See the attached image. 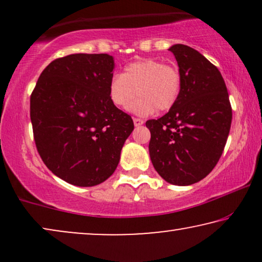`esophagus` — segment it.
Returning <instances> with one entry per match:
<instances>
[{"mask_svg":"<svg viewBox=\"0 0 262 262\" xmlns=\"http://www.w3.org/2000/svg\"><path fill=\"white\" fill-rule=\"evenodd\" d=\"M134 124L135 126H141V125L144 124V120L139 119V118H134Z\"/></svg>","mask_w":262,"mask_h":262,"instance_id":"obj_1","label":"esophagus"}]
</instances>
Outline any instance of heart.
Segmentation results:
<instances>
[{"mask_svg": "<svg viewBox=\"0 0 262 262\" xmlns=\"http://www.w3.org/2000/svg\"><path fill=\"white\" fill-rule=\"evenodd\" d=\"M181 77L175 67L166 66L154 58L135 60L124 68L121 75H114L108 85L113 105L126 108L135 99L130 111L138 116H150L155 111L170 110L180 94Z\"/></svg>", "mask_w": 262, "mask_h": 262, "instance_id": "heart-1", "label": "heart"}]
</instances>
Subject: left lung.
I'll return each instance as SVG.
<instances>
[{"label":"left lung","instance_id":"8db88e82","mask_svg":"<svg viewBox=\"0 0 262 262\" xmlns=\"http://www.w3.org/2000/svg\"><path fill=\"white\" fill-rule=\"evenodd\" d=\"M181 77L180 94L169 112L145 123L149 154L161 178L171 185L203 180L221 159L232 119L220 70L187 45L170 46Z\"/></svg>","mask_w":262,"mask_h":262}]
</instances>
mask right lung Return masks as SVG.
<instances>
[{
  "instance_id": "right-lung-1",
  "label": "right lung",
  "mask_w": 262,
  "mask_h": 262,
  "mask_svg": "<svg viewBox=\"0 0 262 262\" xmlns=\"http://www.w3.org/2000/svg\"><path fill=\"white\" fill-rule=\"evenodd\" d=\"M114 58L74 53L55 59L31 95V121L42 162L68 184L92 187L117 169L134 121L108 95Z\"/></svg>"
}]
</instances>
